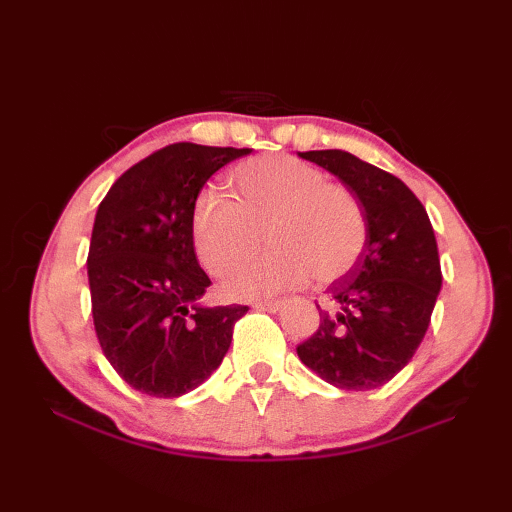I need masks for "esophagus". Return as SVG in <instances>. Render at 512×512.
<instances>
[{"label":"esophagus","mask_w":512,"mask_h":512,"mask_svg":"<svg viewBox=\"0 0 512 512\" xmlns=\"http://www.w3.org/2000/svg\"><path fill=\"white\" fill-rule=\"evenodd\" d=\"M281 303H284V301H279V299H273V301H270V299H264V301H255V310H266V312H277L279 308H281Z\"/></svg>","instance_id":"1"}]
</instances>
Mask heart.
Returning <instances> with one entry per match:
<instances>
[{
    "instance_id": "obj_1",
    "label": "heart",
    "mask_w": 512,
    "mask_h": 512,
    "mask_svg": "<svg viewBox=\"0 0 512 512\" xmlns=\"http://www.w3.org/2000/svg\"><path fill=\"white\" fill-rule=\"evenodd\" d=\"M235 200L206 189L191 213V235L202 264L226 275L255 253L266 231L273 250L224 281L231 299H257L306 286L332 284L350 273L367 244V215L356 195L328 182L299 158L268 154L231 173Z\"/></svg>"
}]
</instances>
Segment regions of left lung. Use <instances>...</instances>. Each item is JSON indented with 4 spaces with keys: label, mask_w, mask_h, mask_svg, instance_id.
<instances>
[{
    "label": "left lung",
    "mask_w": 512,
    "mask_h": 512,
    "mask_svg": "<svg viewBox=\"0 0 512 512\" xmlns=\"http://www.w3.org/2000/svg\"><path fill=\"white\" fill-rule=\"evenodd\" d=\"M350 189L367 215V244L350 273L325 290L319 330L301 363L339 389L385 385L427 334L442 288L440 255L422 202L405 182L341 149L299 151Z\"/></svg>",
    "instance_id": "8db88e82"
}]
</instances>
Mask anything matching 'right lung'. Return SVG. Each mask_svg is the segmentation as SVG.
Segmentation results:
<instances>
[{"instance_id": "right-lung-1", "label": "right lung", "mask_w": 512, "mask_h": 512, "mask_svg": "<svg viewBox=\"0 0 512 512\" xmlns=\"http://www.w3.org/2000/svg\"><path fill=\"white\" fill-rule=\"evenodd\" d=\"M253 149L176 143L127 169L94 217L88 255L92 317L103 354L129 387L178 398L202 385L246 306H204L191 213L217 169Z\"/></svg>"}]
</instances>
